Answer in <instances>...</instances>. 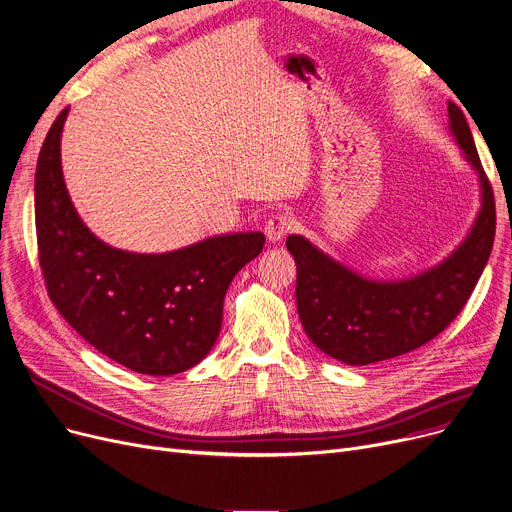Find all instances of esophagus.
Wrapping results in <instances>:
<instances>
[{
	"label": "esophagus",
	"mask_w": 512,
	"mask_h": 512,
	"mask_svg": "<svg viewBox=\"0 0 512 512\" xmlns=\"http://www.w3.org/2000/svg\"><path fill=\"white\" fill-rule=\"evenodd\" d=\"M293 229V217L285 210H279L273 217H270L264 225V233L268 237V242H281V239Z\"/></svg>",
	"instance_id": "1"
}]
</instances>
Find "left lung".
Instances as JSON below:
<instances>
[{"label":"left lung","mask_w":512,"mask_h":512,"mask_svg":"<svg viewBox=\"0 0 512 512\" xmlns=\"http://www.w3.org/2000/svg\"><path fill=\"white\" fill-rule=\"evenodd\" d=\"M450 132L463 148L482 186V210L465 242L426 273L405 281H370L289 235L287 250L297 264V312L310 341L349 366H368L426 345L457 318L488 264L496 204L490 179L463 111L448 101Z\"/></svg>","instance_id":"obj_1"}]
</instances>
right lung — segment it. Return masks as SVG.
Returning <instances> with one entry per match:
<instances>
[{
    "mask_svg": "<svg viewBox=\"0 0 512 512\" xmlns=\"http://www.w3.org/2000/svg\"><path fill=\"white\" fill-rule=\"evenodd\" d=\"M68 107L41 146L35 173L39 264L49 299L76 333L138 374L171 376L213 349L223 299L239 268L264 246L260 231L229 233L167 254L103 244L68 196L59 140Z\"/></svg>",
    "mask_w": 512,
    "mask_h": 512,
    "instance_id": "1",
    "label": "right lung"
}]
</instances>
